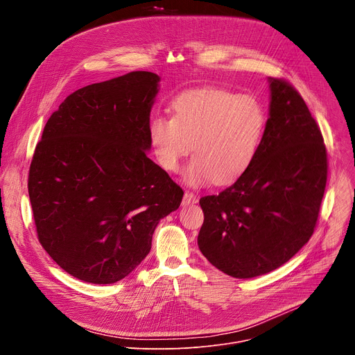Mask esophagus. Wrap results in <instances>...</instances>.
Listing matches in <instances>:
<instances>
[{"label":"esophagus","mask_w":355,"mask_h":355,"mask_svg":"<svg viewBox=\"0 0 355 355\" xmlns=\"http://www.w3.org/2000/svg\"><path fill=\"white\" fill-rule=\"evenodd\" d=\"M198 202V196L191 192V191H187L184 193V198H182V205H189V204H196Z\"/></svg>","instance_id":"obj_1"}]
</instances>
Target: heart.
Returning <instances> with one entry per match:
<instances>
[{
  "instance_id": "obj_1",
  "label": "heart",
  "mask_w": 355,
  "mask_h": 355,
  "mask_svg": "<svg viewBox=\"0 0 355 355\" xmlns=\"http://www.w3.org/2000/svg\"><path fill=\"white\" fill-rule=\"evenodd\" d=\"M171 110V119L156 116L148 126L156 157L167 171L178 170L192 143L196 155L184 171L192 185L211 180L232 184L254 163L268 122L257 98L223 88H200L180 94Z\"/></svg>"
}]
</instances>
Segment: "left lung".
<instances>
[{
    "label": "left lung",
    "instance_id": "8db88e82",
    "mask_svg": "<svg viewBox=\"0 0 355 355\" xmlns=\"http://www.w3.org/2000/svg\"><path fill=\"white\" fill-rule=\"evenodd\" d=\"M270 118L252 166L218 195L202 196L198 245L234 278L285 264L313 234L327 181L320 128L300 94L270 78Z\"/></svg>",
    "mask_w": 355,
    "mask_h": 355
}]
</instances>
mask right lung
I'll return each instance as SVG.
<instances>
[{"label":"right lung","instance_id":"right-lung-1","mask_svg":"<svg viewBox=\"0 0 355 355\" xmlns=\"http://www.w3.org/2000/svg\"><path fill=\"white\" fill-rule=\"evenodd\" d=\"M160 77L132 71L70 94L36 144L28 192L37 239L66 272L114 284L148 254L184 191L151 162Z\"/></svg>","mask_w":355,"mask_h":355}]
</instances>
